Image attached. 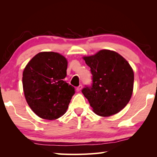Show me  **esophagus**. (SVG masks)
<instances>
[{
	"instance_id": "34e87169",
	"label": "esophagus",
	"mask_w": 157,
	"mask_h": 157,
	"mask_svg": "<svg viewBox=\"0 0 157 157\" xmlns=\"http://www.w3.org/2000/svg\"><path fill=\"white\" fill-rule=\"evenodd\" d=\"M82 89V85H79V86H78V87H77V88H76V91H81V90Z\"/></svg>"
}]
</instances>
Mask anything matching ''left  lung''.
Returning <instances> with one entry per match:
<instances>
[{
  "label": "left lung",
  "instance_id": "obj_1",
  "mask_svg": "<svg viewBox=\"0 0 157 157\" xmlns=\"http://www.w3.org/2000/svg\"><path fill=\"white\" fill-rule=\"evenodd\" d=\"M91 68L93 83L82 90L93 111L106 117L114 115L125 107L134 88V71L128 62L115 51L102 50L84 57Z\"/></svg>",
  "mask_w": 157,
  "mask_h": 157
}]
</instances>
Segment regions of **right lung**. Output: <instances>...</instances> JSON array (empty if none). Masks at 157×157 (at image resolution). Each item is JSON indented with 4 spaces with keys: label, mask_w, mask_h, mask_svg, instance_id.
<instances>
[{
    "label": "right lung",
    "mask_w": 157,
    "mask_h": 157,
    "mask_svg": "<svg viewBox=\"0 0 157 157\" xmlns=\"http://www.w3.org/2000/svg\"><path fill=\"white\" fill-rule=\"evenodd\" d=\"M68 62L63 55L41 52L26 65L23 73L25 100L39 117L55 120L66 113L75 88L63 79Z\"/></svg>",
    "instance_id": "1"
}]
</instances>
